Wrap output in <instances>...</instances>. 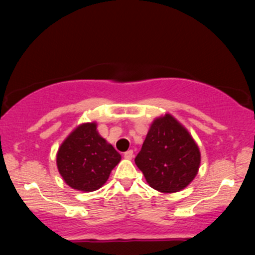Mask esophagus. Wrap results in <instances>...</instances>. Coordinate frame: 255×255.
<instances>
[{"mask_svg": "<svg viewBox=\"0 0 255 255\" xmlns=\"http://www.w3.org/2000/svg\"><path fill=\"white\" fill-rule=\"evenodd\" d=\"M124 157L126 158V159H131V158H133V151L131 150L126 151L124 153Z\"/></svg>", "mask_w": 255, "mask_h": 255, "instance_id": "esophagus-1", "label": "esophagus"}]
</instances>
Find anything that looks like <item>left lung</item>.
<instances>
[{
	"label": "left lung",
	"instance_id": "8db88e82",
	"mask_svg": "<svg viewBox=\"0 0 255 255\" xmlns=\"http://www.w3.org/2000/svg\"><path fill=\"white\" fill-rule=\"evenodd\" d=\"M200 151L189 131L170 114L152 122L135 164L153 189L182 191L197 176Z\"/></svg>",
	"mask_w": 255,
	"mask_h": 255
}]
</instances>
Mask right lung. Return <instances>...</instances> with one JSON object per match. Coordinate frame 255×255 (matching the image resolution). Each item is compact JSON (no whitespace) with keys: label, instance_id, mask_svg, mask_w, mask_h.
I'll use <instances>...</instances> for the list:
<instances>
[{"label":"right lung","instance_id":"obj_1","mask_svg":"<svg viewBox=\"0 0 255 255\" xmlns=\"http://www.w3.org/2000/svg\"><path fill=\"white\" fill-rule=\"evenodd\" d=\"M120 160L121 154L99 135L96 122L78 126L61 144L56 156L64 182L81 192L101 188Z\"/></svg>","mask_w":255,"mask_h":255}]
</instances>
